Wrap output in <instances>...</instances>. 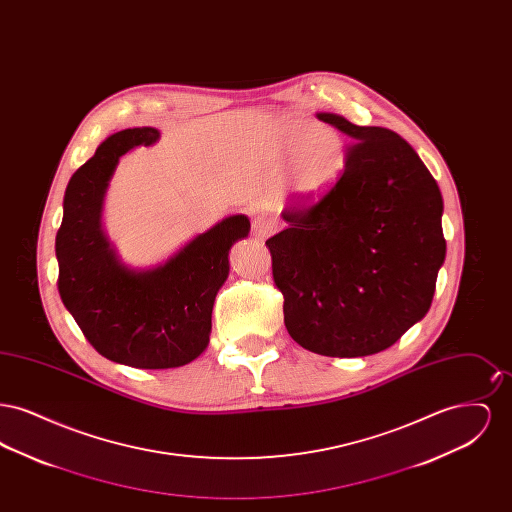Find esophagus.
<instances>
[{
	"mask_svg": "<svg viewBox=\"0 0 512 512\" xmlns=\"http://www.w3.org/2000/svg\"><path fill=\"white\" fill-rule=\"evenodd\" d=\"M274 230H276L274 220L263 217V215H259V217L253 219V236H255L257 240H261V242L267 240L268 236H272Z\"/></svg>",
	"mask_w": 512,
	"mask_h": 512,
	"instance_id": "esophagus-1",
	"label": "esophagus"
}]
</instances>
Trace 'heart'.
I'll use <instances>...</instances> for the list:
<instances>
[{
	"mask_svg": "<svg viewBox=\"0 0 512 512\" xmlns=\"http://www.w3.org/2000/svg\"><path fill=\"white\" fill-rule=\"evenodd\" d=\"M280 149L286 159L293 157L290 186L305 203L326 194L347 163V147L336 130L317 128L299 117L284 122Z\"/></svg>",
	"mask_w": 512,
	"mask_h": 512,
	"instance_id": "obj_1",
	"label": "heart"
}]
</instances>
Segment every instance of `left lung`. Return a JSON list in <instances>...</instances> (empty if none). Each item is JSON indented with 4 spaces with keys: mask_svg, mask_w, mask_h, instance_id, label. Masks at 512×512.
Returning a JSON list of instances; mask_svg holds the SVG:
<instances>
[{
    "mask_svg": "<svg viewBox=\"0 0 512 512\" xmlns=\"http://www.w3.org/2000/svg\"><path fill=\"white\" fill-rule=\"evenodd\" d=\"M317 117L349 136L347 163L317 205L282 213L288 228L267 240L272 276L301 347L366 357L388 349L432 305L445 261L443 199L393 130Z\"/></svg>",
    "mask_w": 512,
    "mask_h": 512,
    "instance_id": "8db88e82",
    "label": "left lung"
}]
</instances>
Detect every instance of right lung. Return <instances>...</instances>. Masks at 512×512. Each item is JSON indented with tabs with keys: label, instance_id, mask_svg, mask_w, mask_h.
<instances>
[{
	"label": "right lung",
	"instance_id": "right-lung-1",
	"mask_svg": "<svg viewBox=\"0 0 512 512\" xmlns=\"http://www.w3.org/2000/svg\"><path fill=\"white\" fill-rule=\"evenodd\" d=\"M159 136L151 126L109 136L69 180L55 238L59 295L86 340L113 363L151 370L188 365L207 349L228 251L251 228L230 215L155 267L124 265L103 230V201L122 155Z\"/></svg>",
	"mask_w": 512,
	"mask_h": 512
}]
</instances>
